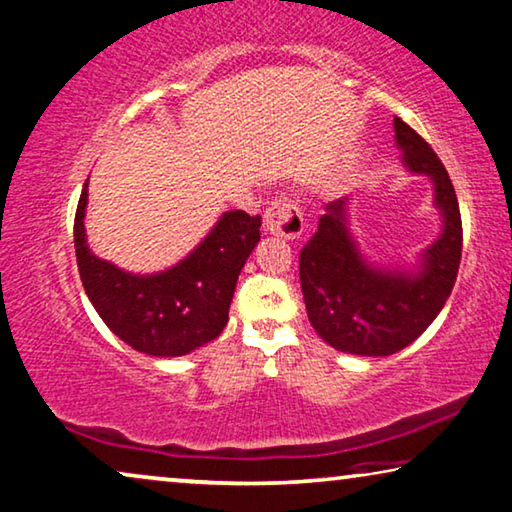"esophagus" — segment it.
Masks as SVG:
<instances>
[{"instance_id": "obj_1", "label": "esophagus", "mask_w": 512, "mask_h": 512, "mask_svg": "<svg viewBox=\"0 0 512 512\" xmlns=\"http://www.w3.org/2000/svg\"><path fill=\"white\" fill-rule=\"evenodd\" d=\"M265 233L279 235V238L295 240L305 231V219H302L300 205L291 198H274L268 210L263 214Z\"/></svg>"}]
</instances>
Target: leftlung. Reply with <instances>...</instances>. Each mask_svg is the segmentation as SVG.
I'll return each instance as SVG.
<instances>
[{"instance_id": "8db88e82", "label": "left lung", "mask_w": 512, "mask_h": 512, "mask_svg": "<svg viewBox=\"0 0 512 512\" xmlns=\"http://www.w3.org/2000/svg\"><path fill=\"white\" fill-rule=\"evenodd\" d=\"M395 138L404 166L434 182V203L443 214V233L422 254L420 270L372 268L348 233V198L325 205L314 238L300 251L309 323L332 348L353 355H392L418 339L446 305L462 258V217L448 170L399 117Z\"/></svg>"}]
</instances>
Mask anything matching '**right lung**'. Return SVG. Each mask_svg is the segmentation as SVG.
Instances as JSON below:
<instances>
[{"mask_svg": "<svg viewBox=\"0 0 512 512\" xmlns=\"http://www.w3.org/2000/svg\"><path fill=\"white\" fill-rule=\"evenodd\" d=\"M85 207L87 182L73 221L78 272L87 298L122 342L157 358H177L221 335L240 270L261 240L258 214L226 212L184 261L157 274H131L87 247Z\"/></svg>", "mask_w": 512, "mask_h": 512, "instance_id": "obj_1", "label": "right lung"}]
</instances>
